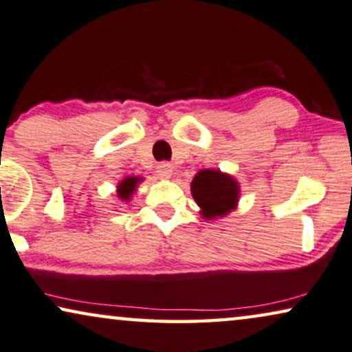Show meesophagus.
<instances>
[{"label":"esophagus","instance_id":"34e87169","mask_svg":"<svg viewBox=\"0 0 352 352\" xmlns=\"http://www.w3.org/2000/svg\"><path fill=\"white\" fill-rule=\"evenodd\" d=\"M156 169L157 175H160L162 180H167V178H170L172 174H174V167H172L170 162H161V164H157Z\"/></svg>","mask_w":352,"mask_h":352}]
</instances>
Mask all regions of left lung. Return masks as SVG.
<instances>
[{
	"mask_svg": "<svg viewBox=\"0 0 352 352\" xmlns=\"http://www.w3.org/2000/svg\"><path fill=\"white\" fill-rule=\"evenodd\" d=\"M191 195L207 220L219 219L236 209L239 201V183L221 170H199L191 182Z\"/></svg>",
	"mask_w": 352,
	"mask_h": 352,
	"instance_id": "1",
	"label": "left lung"
}]
</instances>
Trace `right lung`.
Instances as JSON below:
<instances>
[{"label": "right lung", "mask_w": 352, "mask_h": 352, "mask_svg": "<svg viewBox=\"0 0 352 352\" xmlns=\"http://www.w3.org/2000/svg\"><path fill=\"white\" fill-rule=\"evenodd\" d=\"M142 178L140 177H127L122 180L120 185H118V197L122 201H129L131 199V196L133 195V191H135L137 188V183L140 182Z\"/></svg>", "instance_id": "add662e5"}]
</instances>
